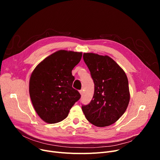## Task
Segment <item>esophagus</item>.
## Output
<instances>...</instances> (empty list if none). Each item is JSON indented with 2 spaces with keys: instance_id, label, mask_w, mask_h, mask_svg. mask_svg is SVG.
<instances>
[{
  "instance_id": "34e87169",
  "label": "esophagus",
  "mask_w": 160,
  "mask_h": 160,
  "mask_svg": "<svg viewBox=\"0 0 160 160\" xmlns=\"http://www.w3.org/2000/svg\"><path fill=\"white\" fill-rule=\"evenodd\" d=\"M79 92H80V95H83V89L80 90V91H79Z\"/></svg>"
}]
</instances>
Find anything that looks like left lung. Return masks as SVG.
Here are the masks:
<instances>
[{
    "mask_svg": "<svg viewBox=\"0 0 160 160\" xmlns=\"http://www.w3.org/2000/svg\"><path fill=\"white\" fill-rule=\"evenodd\" d=\"M83 58L95 83L93 99L82 109L87 120L98 127L115 123L130 101L128 81L124 71L112 58L83 53Z\"/></svg>",
    "mask_w": 160,
    "mask_h": 160,
    "instance_id": "8db88e82",
    "label": "left lung"
}]
</instances>
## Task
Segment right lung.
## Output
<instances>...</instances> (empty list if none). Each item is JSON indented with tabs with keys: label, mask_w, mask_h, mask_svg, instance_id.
<instances>
[{
	"label": "right lung",
	"mask_w": 160,
	"mask_h": 160,
	"mask_svg": "<svg viewBox=\"0 0 160 160\" xmlns=\"http://www.w3.org/2000/svg\"><path fill=\"white\" fill-rule=\"evenodd\" d=\"M82 53L60 50L48 56L33 71L29 93L34 110L40 118L50 124L65 119L76 102L79 92L72 86V70Z\"/></svg>",
	"instance_id": "obj_1"
}]
</instances>
